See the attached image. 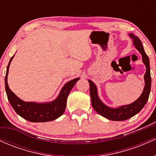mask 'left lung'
Returning <instances> with one entry per match:
<instances>
[{
	"label": "left lung",
	"instance_id": "1",
	"mask_svg": "<svg viewBox=\"0 0 156 156\" xmlns=\"http://www.w3.org/2000/svg\"><path fill=\"white\" fill-rule=\"evenodd\" d=\"M130 37L133 39V44L142 56V62H144L146 67V73L144 74V90L142 94L136 101L130 103L129 105H122L117 108H112L105 105L104 103L99 99L98 95V90L97 87L92 80H89V91H90L91 101L93 108L101 116L113 121H122L128 119L129 118L133 117L134 115L138 114L143 107L145 105L149 98V94L151 89V76H150V60L147 55L144 52L142 43L141 40L136 36L133 34H129Z\"/></svg>",
	"mask_w": 156,
	"mask_h": 156
}]
</instances>
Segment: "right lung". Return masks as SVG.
I'll list each match as a JSON object with an SVG mask.
<instances>
[{"instance_id": "obj_1", "label": "right lung", "mask_w": 156, "mask_h": 156, "mask_svg": "<svg viewBox=\"0 0 156 156\" xmlns=\"http://www.w3.org/2000/svg\"><path fill=\"white\" fill-rule=\"evenodd\" d=\"M13 57L14 55L11 58L9 63L7 66L6 74L5 76V87L9 101L16 113L26 120L33 122L53 121L61 117L65 111L68 94L76 82L79 80V78L71 80L66 83L61 90L58 98L51 103H37L34 102H25L14 94L7 83L9 67Z\"/></svg>"}]
</instances>
